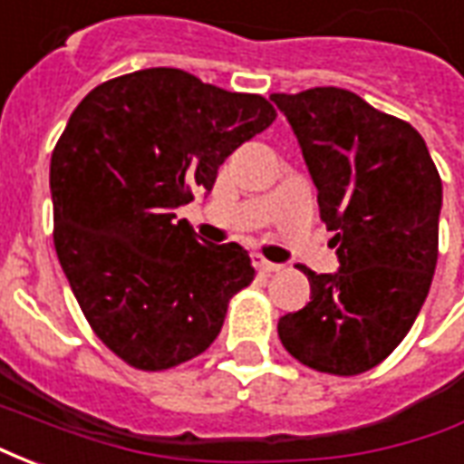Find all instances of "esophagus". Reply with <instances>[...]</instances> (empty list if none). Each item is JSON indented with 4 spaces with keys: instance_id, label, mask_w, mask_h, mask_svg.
Here are the masks:
<instances>
[{
    "instance_id": "1",
    "label": "esophagus",
    "mask_w": 464,
    "mask_h": 464,
    "mask_svg": "<svg viewBox=\"0 0 464 464\" xmlns=\"http://www.w3.org/2000/svg\"><path fill=\"white\" fill-rule=\"evenodd\" d=\"M253 266H256V268H258V271H261V273H276V271H278V268H281L278 263L266 261L261 253H256V256H253Z\"/></svg>"
}]
</instances>
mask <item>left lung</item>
Masks as SVG:
<instances>
[{
    "instance_id": "1",
    "label": "left lung",
    "mask_w": 464,
    "mask_h": 464,
    "mask_svg": "<svg viewBox=\"0 0 464 464\" xmlns=\"http://www.w3.org/2000/svg\"><path fill=\"white\" fill-rule=\"evenodd\" d=\"M298 139L341 268L315 273L311 303L278 321L303 365L358 375L398 348L438 263L442 181L422 136L358 94L315 86L273 94Z\"/></svg>"
}]
</instances>
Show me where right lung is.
<instances>
[{
    "label": "right lung",
    "instance_id": "obj_1",
    "mask_svg": "<svg viewBox=\"0 0 464 464\" xmlns=\"http://www.w3.org/2000/svg\"><path fill=\"white\" fill-rule=\"evenodd\" d=\"M273 121L263 96L166 66L99 84L69 116L49 169L56 256L89 325L133 368L201 355L253 281L248 251L201 243L176 208Z\"/></svg>",
    "mask_w": 464,
    "mask_h": 464
}]
</instances>
